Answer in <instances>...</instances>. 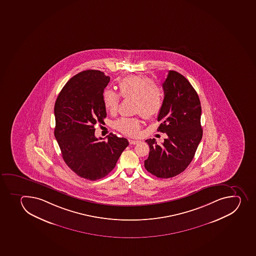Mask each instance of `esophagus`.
I'll use <instances>...</instances> for the list:
<instances>
[{"label":"esophagus","instance_id":"obj_1","mask_svg":"<svg viewBox=\"0 0 256 256\" xmlns=\"http://www.w3.org/2000/svg\"><path fill=\"white\" fill-rule=\"evenodd\" d=\"M129 144H132V145H134V144H138V140H134V139H128Z\"/></svg>","mask_w":256,"mask_h":256}]
</instances>
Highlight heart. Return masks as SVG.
<instances>
[{
  "label": "heart",
  "mask_w": 256,
  "mask_h": 256,
  "mask_svg": "<svg viewBox=\"0 0 256 256\" xmlns=\"http://www.w3.org/2000/svg\"><path fill=\"white\" fill-rule=\"evenodd\" d=\"M120 94L105 90L102 100L105 110L110 114H115L120 106V96L124 98H134V111L146 118L158 116L164 107L162 88L145 76H134L122 78L118 84ZM141 120L138 117H122L114 122V128L122 134L134 136L141 128Z\"/></svg>",
  "instance_id": "obj_1"
}]
</instances>
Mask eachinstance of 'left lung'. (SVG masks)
I'll return each instance as SVG.
<instances>
[{
  "label": "left lung",
  "instance_id": "left-lung-1",
  "mask_svg": "<svg viewBox=\"0 0 256 256\" xmlns=\"http://www.w3.org/2000/svg\"><path fill=\"white\" fill-rule=\"evenodd\" d=\"M162 87L165 96L158 131L168 138L162 145L155 138L146 139L150 152L144 166L156 178H170L184 172L195 156L203 132L202 107L196 91L176 71L169 70Z\"/></svg>",
  "mask_w": 256,
  "mask_h": 256
}]
</instances>
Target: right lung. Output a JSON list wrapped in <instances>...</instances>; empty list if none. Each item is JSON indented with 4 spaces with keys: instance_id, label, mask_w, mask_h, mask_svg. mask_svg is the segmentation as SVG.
<instances>
[{
    "instance_id": "right-lung-1",
    "label": "right lung",
    "mask_w": 256,
    "mask_h": 256,
    "mask_svg": "<svg viewBox=\"0 0 256 256\" xmlns=\"http://www.w3.org/2000/svg\"><path fill=\"white\" fill-rule=\"evenodd\" d=\"M110 80L101 71H82L66 84L54 104V136L64 161L87 180L107 176L129 144L116 135L102 142L94 136V125L107 116L102 94Z\"/></svg>"
}]
</instances>
